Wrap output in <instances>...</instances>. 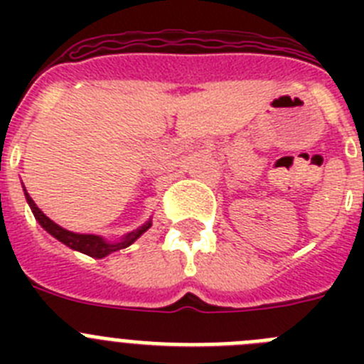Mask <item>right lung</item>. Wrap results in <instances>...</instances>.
<instances>
[{"label": "right lung", "instance_id": "right-lung-1", "mask_svg": "<svg viewBox=\"0 0 364 364\" xmlns=\"http://www.w3.org/2000/svg\"><path fill=\"white\" fill-rule=\"evenodd\" d=\"M25 198H27L32 213H34V217H36V220L40 222V226L43 228L45 231H49L54 239H58L60 242L65 244V246L73 247V250H76V252L85 253V255L89 257H95V259H104V257H107L109 253L118 252V250H124V247L131 246V244H133L140 235L146 233V231L151 228V220H147L144 226H140L138 230L131 231V233H127L125 237H122V240H118V242H107V240H104L102 237H98V235L73 233V231L65 230V228L58 226L56 222L50 220V218L47 217V215H45L36 204H34V200H32L31 195H28L27 191H25Z\"/></svg>", "mask_w": 364, "mask_h": 364}]
</instances>
